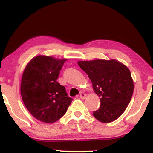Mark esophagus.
Returning a JSON list of instances; mask_svg holds the SVG:
<instances>
[{"mask_svg": "<svg viewBox=\"0 0 153 153\" xmlns=\"http://www.w3.org/2000/svg\"><path fill=\"white\" fill-rule=\"evenodd\" d=\"M79 98H81V99H84V98H86V94H84V93L82 92L81 94H80V95H79Z\"/></svg>", "mask_w": 153, "mask_h": 153, "instance_id": "esophagus-1", "label": "esophagus"}]
</instances>
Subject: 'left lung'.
Wrapping results in <instances>:
<instances>
[{
    "label": "left lung",
    "mask_w": 153,
    "mask_h": 153,
    "mask_svg": "<svg viewBox=\"0 0 153 153\" xmlns=\"http://www.w3.org/2000/svg\"><path fill=\"white\" fill-rule=\"evenodd\" d=\"M77 63L88 76L93 89L100 97V107L93 112L94 117L102 123L117 120L126 109L133 94L134 82L129 69L115 59Z\"/></svg>",
    "instance_id": "left-lung-1"
}]
</instances>
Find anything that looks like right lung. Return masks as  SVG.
Instances as JSON below:
<instances>
[{"label": "right lung", "instance_id": "add662e5", "mask_svg": "<svg viewBox=\"0 0 153 153\" xmlns=\"http://www.w3.org/2000/svg\"><path fill=\"white\" fill-rule=\"evenodd\" d=\"M66 60L40 55L24 69L21 83L23 102L33 117L42 122L58 121L73 100L65 88L56 81Z\"/></svg>", "mask_w": 153, "mask_h": 153}]
</instances>
